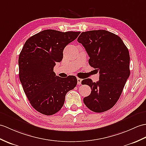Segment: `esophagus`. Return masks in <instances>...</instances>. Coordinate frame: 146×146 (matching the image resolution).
Returning <instances> with one entry per match:
<instances>
[{"label":"esophagus","mask_w":146,"mask_h":146,"mask_svg":"<svg viewBox=\"0 0 146 146\" xmlns=\"http://www.w3.org/2000/svg\"><path fill=\"white\" fill-rule=\"evenodd\" d=\"M81 81H82V80L81 78H77V83L78 84H81Z\"/></svg>","instance_id":"obj_1"}]
</instances>
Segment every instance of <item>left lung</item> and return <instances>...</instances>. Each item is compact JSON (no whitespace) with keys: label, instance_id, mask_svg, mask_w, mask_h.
I'll list each match as a JSON object with an SVG mask.
<instances>
[{"label":"left lung","instance_id":"left-lung-1","mask_svg":"<svg viewBox=\"0 0 146 146\" xmlns=\"http://www.w3.org/2000/svg\"><path fill=\"white\" fill-rule=\"evenodd\" d=\"M77 41L88 54L90 65L100 73L96 83L90 78L81 82L92 90L83 102L95 113L109 110L119 100L130 75L129 50L119 36L104 30L82 32Z\"/></svg>","mask_w":146,"mask_h":146}]
</instances>
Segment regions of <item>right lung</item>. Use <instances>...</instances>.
Wrapping results in <instances>:
<instances>
[{
    "label": "right lung",
    "mask_w": 146,
    "mask_h": 146,
    "mask_svg": "<svg viewBox=\"0 0 146 146\" xmlns=\"http://www.w3.org/2000/svg\"><path fill=\"white\" fill-rule=\"evenodd\" d=\"M80 33L45 30L23 45L19 58V78L30 103L39 113L50 116L58 112L66 93L76 86V76L61 78L53 68L62 60L64 48Z\"/></svg>",
    "instance_id": "right-lung-1"
}]
</instances>
